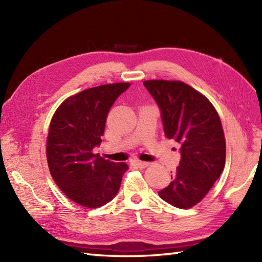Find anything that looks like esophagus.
Returning <instances> with one entry per match:
<instances>
[{
  "label": "esophagus",
  "mask_w": 262,
  "mask_h": 262,
  "mask_svg": "<svg viewBox=\"0 0 262 262\" xmlns=\"http://www.w3.org/2000/svg\"><path fill=\"white\" fill-rule=\"evenodd\" d=\"M132 165H134L135 168L144 169V168H146V166H148L149 163L148 162H143V161H140V160H134L132 162Z\"/></svg>",
  "instance_id": "obj_1"
}]
</instances>
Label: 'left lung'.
Listing matches in <instances>:
<instances>
[{"label":"left lung","instance_id":"1","mask_svg":"<svg viewBox=\"0 0 262 262\" xmlns=\"http://www.w3.org/2000/svg\"><path fill=\"white\" fill-rule=\"evenodd\" d=\"M144 85L161 109L165 136L180 144L179 166L159 196L174 207L191 208L224 170L226 144L220 116L203 93L185 82L147 80Z\"/></svg>","mask_w":262,"mask_h":262}]
</instances>
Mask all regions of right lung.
I'll list each match as a JSON object with an SVG mask.
<instances>
[{
  "mask_svg": "<svg viewBox=\"0 0 262 262\" xmlns=\"http://www.w3.org/2000/svg\"><path fill=\"white\" fill-rule=\"evenodd\" d=\"M130 83H110L71 96L49 124L46 157L49 172L66 197L86 208L109 203L119 190L126 163L93 153L102 142L105 120L116 99Z\"/></svg>",
  "mask_w": 262,
  "mask_h": 262,
  "instance_id": "obj_1",
  "label": "right lung"
}]
</instances>
